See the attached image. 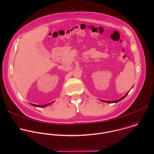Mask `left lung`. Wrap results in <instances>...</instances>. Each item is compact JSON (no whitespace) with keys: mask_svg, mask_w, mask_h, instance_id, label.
<instances>
[{"mask_svg":"<svg viewBox=\"0 0 154 154\" xmlns=\"http://www.w3.org/2000/svg\"><path fill=\"white\" fill-rule=\"evenodd\" d=\"M128 93H129V91L125 95V96H123L122 97H121L120 99H118V100H114V101H108V100H101L100 99V100L101 101H103V102H106V103H117V102H119V101H120V100H122V99H123L126 96H127V94H128Z\"/></svg>","mask_w":154,"mask_h":154,"instance_id":"1","label":"left lung"}]
</instances>
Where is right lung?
I'll list each match as a JSON object with an SVG mask.
<instances>
[{"mask_svg":"<svg viewBox=\"0 0 154 154\" xmlns=\"http://www.w3.org/2000/svg\"><path fill=\"white\" fill-rule=\"evenodd\" d=\"M52 103H53V102H51V103H48V104H46V105H38L32 104V103H30V104H31V105H33V106H35V107H45V106H48L49 105L51 104Z\"/></svg>","mask_w":154,"mask_h":154,"instance_id":"obj_1","label":"right lung"}]
</instances>
